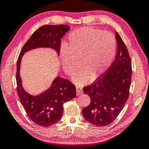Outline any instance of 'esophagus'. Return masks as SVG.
<instances>
[{
    "mask_svg": "<svg viewBox=\"0 0 149 149\" xmlns=\"http://www.w3.org/2000/svg\"><path fill=\"white\" fill-rule=\"evenodd\" d=\"M76 93H77V95H79L81 94V93H83L81 87H80L79 86H76Z\"/></svg>",
    "mask_w": 149,
    "mask_h": 149,
    "instance_id": "34e87169",
    "label": "esophagus"
}]
</instances>
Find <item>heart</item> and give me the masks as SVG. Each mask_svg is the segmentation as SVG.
Listing matches in <instances>:
<instances>
[{
    "label": "heart",
    "instance_id": "obj_1",
    "mask_svg": "<svg viewBox=\"0 0 149 149\" xmlns=\"http://www.w3.org/2000/svg\"><path fill=\"white\" fill-rule=\"evenodd\" d=\"M65 50L61 52L62 66L65 74L74 75L82 70L74 81L79 85L89 82L103 74L112 63L116 53V40L111 33L91 27H82L68 36ZM80 64H79V62Z\"/></svg>",
    "mask_w": 149,
    "mask_h": 149
}]
</instances>
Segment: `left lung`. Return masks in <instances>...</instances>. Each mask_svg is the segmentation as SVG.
<instances>
[{
  "instance_id": "left-lung-1",
  "label": "left lung",
  "mask_w": 149,
  "mask_h": 149,
  "mask_svg": "<svg viewBox=\"0 0 149 149\" xmlns=\"http://www.w3.org/2000/svg\"><path fill=\"white\" fill-rule=\"evenodd\" d=\"M117 52L115 59L104 74L93 84L84 87L91 102L82 110L87 122L97 126L110 124L123 109L129 97L132 81V60L123 40L116 33Z\"/></svg>"
}]
</instances>
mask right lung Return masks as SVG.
<instances>
[{
	"mask_svg": "<svg viewBox=\"0 0 149 149\" xmlns=\"http://www.w3.org/2000/svg\"><path fill=\"white\" fill-rule=\"evenodd\" d=\"M68 25H45L36 30L22 47L17 60V93L27 115L32 122L42 127H49L61 119L63 104L76 97L75 86L70 81L57 77L49 89L36 97L29 95L22 85L19 67L22 57L31 49L50 47L59 54L61 39L68 31Z\"/></svg>",
	"mask_w": 149,
	"mask_h": 149,
	"instance_id": "1",
	"label": "right lung"
}]
</instances>
